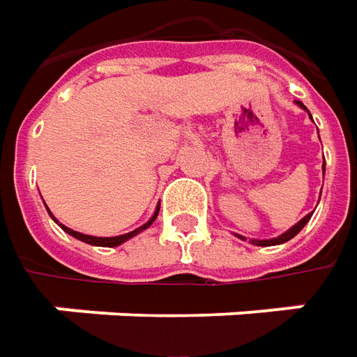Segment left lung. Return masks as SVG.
Instances as JSON below:
<instances>
[{
	"label": "left lung",
	"instance_id": "1",
	"mask_svg": "<svg viewBox=\"0 0 357 357\" xmlns=\"http://www.w3.org/2000/svg\"><path fill=\"white\" fill-rule=\"evenodd\" d=\"M298 105H300L302 109H306V107H304V103H300V101H298ZM310 218H312V213L306 214V216H304V218H302V220H300L298 225H294V227L290 228L288 232H284V234H280L278 238H270V240H250V242H252V244H256V246H274V244H282V242H288V240H290V238H294L296 234H298V232H300L302 228L306 227V222H308ZM244 240H246V238H244Z\"/></svg>",
	"mask_w": 357,
	"mask_h": 357
}]
</instances>
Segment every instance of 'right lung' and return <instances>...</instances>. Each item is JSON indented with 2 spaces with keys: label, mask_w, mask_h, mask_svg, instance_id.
<instances>
[{
  "label": "right lung",
  "mask_w": 357,
  "mask_h": 357,
  "mask_svg": "<svg viewBox=\"0 0 357 357\" xmlns=\"http://www.w3.org/2000/svg\"><path fill=\"white\" fill-rule=\"evenodd\" d=\"M158 208L160 206H157V213L153 214V218L146 222V225H143L141 228H137V230H132V232H129V234H121V236H113V238H99V236H89V234H81V232H75V230H71V228L63 227V225H59V227L67 232V234H71V236H75L77 240H83V242H87V244H93V246H107V248H113V246H119V244H123L125 240L132 238L135 234H139L141 230H144V228H149L153 222H155V218L158 216Z\"/></svg>",
  "instance_id": "obj_1"
}]
</instances>
